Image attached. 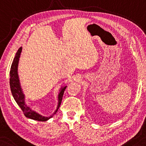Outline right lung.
<instances>
[{"mask_svg":"<svg viewBox=\"0 0 146 146\" xmlns=\"http://www.w3.org/2000/svg\"><path fill=\"white\" fill-rule=\"evenodd\" d=\"M21 50H22V47L21 46L18 49V50H17L14 59H13L12 65H11V71H10V87H11V92H12L13 98H14L16 102L17 103V104L20 107L23 111V113H24V115L27 117L34 120H36V121H45L49 119L50 117H44V116L39 115L37 113L31 110L30 108L27 106V105L25 103V96L23 95V91L21 90L20 83H19L18 73H17V67H18L19 60L21 55ZM66 87H67V86L62 87L61 91H60L59 94V104H58L57 110L55 111V114L57 113V110H59L60 105L61 104L62 98H63L64 91H65Z\"/></svg>","mask_w":146,"mask_h":146,"instance_id":"add662e5","label":"right lung"}]
</instances>
